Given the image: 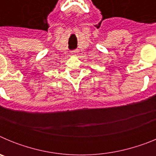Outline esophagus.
<instances>
[{
    "mask_svg": "<svg viewBox=\"0 0 156 156\" xmlns=\"http://www.w3.org/2000/svg\"><path fill=\"white\" fill-rule=\"evenodd\" d=\"M77 52H78V51L76 50V51H72L71 53L73 54V55H76V53H77Z\"/></svg>",
    "mask_w": 156,
    "mask_h": 156,
    "instance_id": "esophagus-1",
    "label": "esophagus"
}]
</instances>
